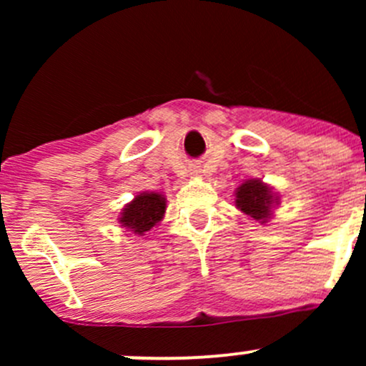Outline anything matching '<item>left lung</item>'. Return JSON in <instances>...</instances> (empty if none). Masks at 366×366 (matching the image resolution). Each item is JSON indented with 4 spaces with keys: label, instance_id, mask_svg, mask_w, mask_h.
I'll list each match as a JSON object with an SVG mask.
<instances>
[{
    "label": "left lung",
    "instance_id": "1",
    "mask_svg": "<svg viewBox=\"0 0 366 366\" xmlns=\"http://www.w3.org/2000/svg\"><path fill=\"white\" fill-rule=\"evenodd\" d=\"M274 204H279V197L262 180H246L242 186L237 187L236 207L242 213H246L247 217L253 218V220L264 224L272 215V207Z\"/></svg>",
    "mask_w": 366,
    "mask_h": 366
}]
</instances>
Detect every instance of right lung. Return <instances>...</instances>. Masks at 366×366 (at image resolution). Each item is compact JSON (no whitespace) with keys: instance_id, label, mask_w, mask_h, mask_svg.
<instances>
[{"instance_id":"add662e5","label":"right lung","mask_w":366,"mask_h":366,"mask_svg":"<svg viewBox=\"0 0 366 366\" xmlns=\"http://www.w3.org/2000/svg\"><path fill=\"white\" fill-rule=\"evenodd\" d=\"M167 199L158 192H141L134 197L127 207L124 208L120 217V224L125 229H130L137 236H144L148 230L162 220L165 215Z\"/></svg>"}]
</instances>
